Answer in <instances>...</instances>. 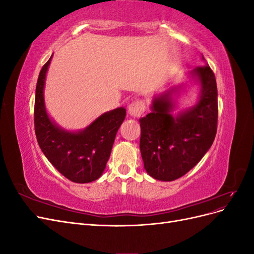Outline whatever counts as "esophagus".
<instances>
[{"label":"esophagus","mask_w":254,"mask_h":254,"mask_svg":"<svg viewBox=\"0 0 254 254\" xmlns=\"http://www.w3.org/2000/svg\"><path fill=\"white\" fill-rule=\"evenodd\" d=\"M145 111V103L143 101H135L128 106V113L130 117L139 118Z\"/></svg>","instance_id":"esophagus-1"}]
</instances>
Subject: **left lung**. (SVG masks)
<instances>
[{
	"mask_svg": "<svg viewBox=\"0 0 254 254\" xmlns=\"http://www.w3.org/2000/svg\"><path fill=\"white\" fill-rule=\"evenodd\" d=\"M201 60L205 61L203 56ZM188 77L199 86L194 105L176 113L183 86H172L153 96L151 112L139 120L144 168L160 181H173L190 172L210 149L216 135L215 75L205 63L190 71Z\"/></svg>",
	"mask_w": 254,
	"mask_h": 254,
	"instance_id": "8db88e82",
	"label": "left lung"
}]
</instances>
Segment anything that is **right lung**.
<instances>
[{
  "label": "right lung",
  "mask_w": 254,
  "mask_h": 254,
  "mask_svg": "<svg viewBox=\"0 0 254 254\" xmlns=\"http://www.w3.org/2000/svg\"><path fill=\"white\" fill-rule=\"evenodd\" d=\"M53 55L41 68L36 87L35 131L42 152L56 170L76 183H89L101 177L108 162L115 135L126 117V109L105 112L80 130H67L47 110L44 87Z\"/></svg>",
  "instance_id": "obj_1"
}]
</instances>
